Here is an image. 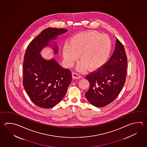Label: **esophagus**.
<instances>
[{
	"label": "esophagus",
	"mask_w": 147,
	"mask_h": 147,
	"mask_svg": "<svg viewBox=\"0 0 147 147\" xmlns=\"http://www.w3.org/2000/svg\"><path fill=\"white\" fill-rule=\"evenodd\" d=\"M72 78L73 79H79V78H83V77L82 76H80L79 74L76 73H73L72 74Z\"/></svg>",
	"instance_id": "obj_1"
}]
</instances>
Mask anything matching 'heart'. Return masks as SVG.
<instances>
[{
  "label": "heart",
  "mask_w": 147,
  "mask_h": 147,
  "mask_svg": "<svg viewBox=\"0 0 147 147\" xmlns=\"http://www.w3.org/2000/svg\"><path fill=\"white\" fill-rule=\"evenodd\" d=\"M112 43L109 37L96 31L78 33L69 39L62 50L64 60L67 67H72L78 60L76 69L83 72L88 69L97 71L103 67L111 53Z\"/></svg>",
  "instance_id": "1"
}]
</instances>
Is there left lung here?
Here are the masks:
<instances>
[{
	"label": "left lung",
	"instance_id": "1",
	"mask_svg": "<svg viewBox=\"0 0 147 147\" xmlns=\"http://www.w3.org/2000/svg\"><path fill=\"white\" fill-rule=\"evenodd\" d=\"M127 63L124 46L117 39L111 58L102 67L86 76L90 87L85 96L89 102L97 107H103L115 99L125 82Z\"/></svg>",
	"mask_w": 147,
	"mask_h": 147
}]
</instances>
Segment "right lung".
Here are the masks:
<instances>
[{
  "mask_svg": "<svg viewBox=\"0 0 147 147\" xmlns=\"http://www.w3.org/2000/svg\"><path fill=\"white\" fill-rule=\"evenodd\" d=\"M67 31L64 28L45 29L30 43L25 52L23 86L32 102L42 108H51L58 104L72 80L69 69L61 67L55 59L46 60L40 55L46 47H51L54 53H58V47L51 42Z\"/></svg>",
  "mask_w": 147,
  "mask_h": 147,
  "instance_id": "obj_1",
  "label": "right lung"
}]
</instances>
